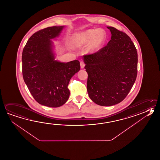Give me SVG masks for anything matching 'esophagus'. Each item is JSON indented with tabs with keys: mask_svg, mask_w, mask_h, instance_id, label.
Returning a JSON list of instances; mask_svg holds the SVG:
<instances>
[{
	"mask_svg": "<svg viewBox=\"0 0 160 160\" xmlns=\"http://www.w3.org/2000/svg\"><path fill=\"white\" fill-rule=\"evenodd\" d=\"M80 67H81L82 68H84L85 64L84 63V62L81 61V62H80Z\"/></svg>",
	"mask_w": 160,
	"mask_h": 160,
	"instance_id": "34e87169",
	"label": "esophagus"
}]
</instances>
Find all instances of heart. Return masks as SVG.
Wrapping results in <instances>:
<instances>
[{"label": "heart", "instance_id": "heart-1", "mask_svg": "<svg viewBox=\"0 0 160 160\" xmlns=\"http://www.w3.org/2000/svg\"><path fill=\"white\" fill-rule=\"evenodd\" d=\"M106 33L102 29H91L76 34L72 38L73 46L76 48L89 44V50L96 51L105 43Z\"/></svg>", "mask_w": 160, "mask_h": 160}]
</instances>
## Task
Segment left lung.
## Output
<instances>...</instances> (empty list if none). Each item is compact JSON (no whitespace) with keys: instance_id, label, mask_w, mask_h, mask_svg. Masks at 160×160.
Returning <instances> with one entry per match:
<instances>
[{"instance_id":"obj_1","label":"left lung","mask_w":160,"mask_h":160,"mask_svg":"<svg viewBox=\"0 0 160 160\" xmlns=\"http://www.w3.org/2000/svg\"><path fill=\"white\" fill-rule=\"evenodd\" d=\"M112 34L107 45L83 56L88 73V93L97 105L109 106L121 102L130 92L138 72V52L123 32L107 27Z\"/></svg>"}]
</instances>
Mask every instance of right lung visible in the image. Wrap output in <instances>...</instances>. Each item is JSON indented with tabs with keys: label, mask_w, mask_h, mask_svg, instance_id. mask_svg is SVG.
<instances>
[{
	"label": "right lung",
	"mask_w": 160,
	"mask_h": 160,
	"mask_svg": "<svg viewBox=\"0 0 160 160\" xmlns=\"http://www.w3.org/2000/svg\"><path fill=\"white\" fill-rule=\"evenodd\" d=\"M64 27L38 31L28 39L22 54V76L30 93L39 104L51 108L66 102L70 79L80 69L78 60L63 63L55 59L51 39L59 37Z\"/></svg>",
	"instance_id": "add662e5"
}]
</instances>
